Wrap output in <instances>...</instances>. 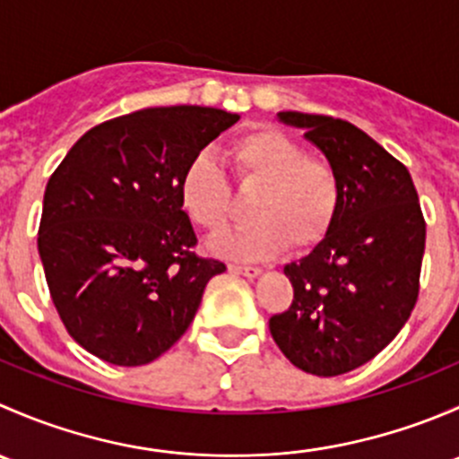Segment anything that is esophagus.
I'll return each mask as SVG.
<instances>
[{
	"mask_svg": "<svg viewBox=\"0 0 459 459\" xmlns=\"http://www.w3.org/2000/svg\"><path fill=\"white\" fill-rule=\"evenodd\" d=\"M229 271L235 273V275H244V277L262 275V268H257V266H239V264H229Z\"/></svg>",
	"mask_w": 459,
	"mask_h": 459,
	"instance_id": "esophagus-1",
	"label": "esophagus"
}]
</instances>
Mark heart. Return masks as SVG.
Masks as SVG:
<instances>
[{
	"label": "heart",
	"instance_id": "1",
	"mask_svg": "<svg viewBox=\"0 0 459 459\" xmlns=\"http://www.w3.org/2000/svg\"><path fill=\"white\" fill-rule=\"evenodd\" d=\"M230 169L242 191H257L251 202V226L215 235V255L255 262L286 247L308 251L335 226L342 208V182L333 164L311 157L307 148L275 128H251L230 142ZM184 215L208 233L224 229L233 197L224 173L206 152L191 157L178 179Z\"/></svg>",
	"mask_w": 459,
	"mask_h": 459
}]
</instances>
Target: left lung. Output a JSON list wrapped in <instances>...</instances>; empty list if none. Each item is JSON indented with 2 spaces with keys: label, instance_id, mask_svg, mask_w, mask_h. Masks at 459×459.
I'll return each instance as SVG.
<instances>
[{
  "label": "left lung",
  "instance_id": "1",
  "mask_svg": "<svg viewBox=\"0 0 459 459\" xmlns=\"http://www.w3.org/2000/svg\"><path fill=\"white\" fill-rule=\"evenodd\" d=\"M277 117L302 128L337 170L342 208L328 238L284 266L293 304L268 328L290 364L333 377L373 359L411 317L427 224L406 166L367 133L326 115Z\"/></svg>",
  "mask_w": 459,
  "mask_h": 459
}]
</instances>
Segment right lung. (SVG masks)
I'll return each instance as SVG.
<instances>
[{
    "label": "right lung",
    "mask_w": 459,
    "mask_h": 459,
    "mask_svg": "<svg viewBox=\"0 0 459 459\" xmlns=\"http://www.w3.org/2000/svg\"><path fill=\"white\" fill-rule=\"evenodd\" d=\"M239 115L206 106L143 108L91 128L46 184L39 248L68 335L115 367H142L186 333L208 280L178 179Z\"/></svg>",
    "instance_id": "obj_1"
}]
</instances>
